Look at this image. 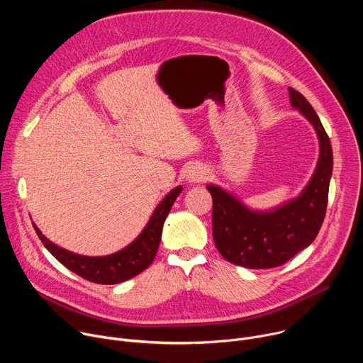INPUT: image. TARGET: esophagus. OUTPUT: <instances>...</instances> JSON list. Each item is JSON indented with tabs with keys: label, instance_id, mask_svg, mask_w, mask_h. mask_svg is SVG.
<instances>
[{
	"label": "esophagus",
	"instance_id": "34e87169",
	"mask_svg": "<svg viewBox=\"0 0 363 363\" xmlns=\"http://www.w3.org/2000/svg\"><path fill=\"white\" fill-rule=\"evenodd\" d=\"M206 169L205 168H202V167H199V165H196V167H192L189 171H188V175H186V179L189 181V182H192V184H199V182H202L205 178H206Z\"/></svg>",
	"mask_w": 363,
	"mask_h": 363
}]
</instances>
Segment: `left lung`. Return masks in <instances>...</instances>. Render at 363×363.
Masks as SVG:
<instances>
[{
    "label": "left lung",
    "mask_w": 363,
    "mask_h": 363,
    "mask_svg": "<svg viewBox=\"0 0 363 363\" xmlns=\"http://www.w3.org/2000/svg\"><path fill=\"white\" fill-rule=\"evenodd\" d=\"M290 105L315 128L320 155L303 192L270 211H254L218 185H206L213 196V237L227 262L247 269L284 264L313 242L325 220L333 152L329 136L312 105L289 87Z\"/></svg>",
    "instance_id": "left-lung-1"
}]
</instances>
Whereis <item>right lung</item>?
<instances>
[{
	"instance_id": "right-lung-1",
	"label": "right lung",
	"mask_w": 363,
	"mask_h": 363,
	"mask_svg": "<svg viewBox=\"0 0 363 363\" xmlns=\"http://www.w3.org/2000/svg\"><path fill=\"white\" fill-rule=\"evenodd\" d=\"M181 192V185L174 188L155 208L150 220L138 238L123 250L111 255L87 257L74 254L47 240L35 224H33V227L44 247L70 272L97 284H118L138 276L150 266L161 242L164 223Z\"/></svg>"
}]
</instances>
